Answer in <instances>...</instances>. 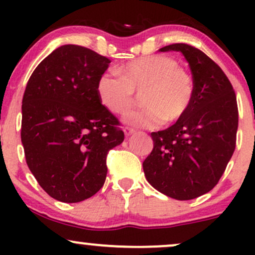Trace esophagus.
<instances>
[{
  "instance_id": "34e87169",
  "label": "esophagus",
  "mask_w": 255,
  "mask_h": 255,
  "mask_svg": "<svg viewBox=\"0 0 255 255\" xmlns=\"http://www.w3.org/2000/svg\"><path fill=\"white\" fill-rule=\"evenodd\" d=\"M124 131H125V135H126V136H130L131 134L135 133V130L131 129V128H128V127H126L125 129H124Z\"/></svg>"
}]
</instances>
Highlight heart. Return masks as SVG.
I'll list each match as a JSON object with an SVG mask.
<instances>
[{"mask_svg": "<svg viewBox=\"0 0 255 255\" xmlns=\"http://www.w3.org/2000/svg\"><path fill=\"white\" fill-rule=\"evenodd\" d=\"M119 75L104 73L97 81L101 103L115 114H127L141 93L142 109L126 116V124L140 128H158L176 122L189 110L195 84L191 73L174 58L153 55L136 58L119 68Z\"/></svg>", "mask_w": 255, "mask_h": 255, "instance_id": "1", "label": "heart"}]
</instances>
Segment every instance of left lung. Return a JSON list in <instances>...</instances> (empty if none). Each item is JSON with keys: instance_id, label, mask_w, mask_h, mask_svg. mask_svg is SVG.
<instances>
[{"instance_id": "obj_1", "label": "left lung", "mask_w": 255, "mask_h": 255, "mask_svg": "<svg viewBox=\"0 0 255 255\" xmlns=\"http://www.w3.org/2000/svg\"><path fill=\"white\" fill-rule=\"evenodd\" d=\"M159 51L182 52L191 67L195 93L182 119L151 133L153 150L142 168L146 180L158 192L176 200H191L218 183L235 151L238 102L221 67L201 50L176 43Z\"/></svg>"}]
</instances>
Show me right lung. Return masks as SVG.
<instances>
[{"label":"right lung","instance_id":"add662e5","mask_svg":"<svg viewBox=\"0 0 255 255\" xmlns=\"http://www.w3.org/2000/svg\"><path fill=\"white\" fill-rule=\"evenodd\" d=\"M109 63L91 49L67 44L44 58L26 85V163L44 191L62 203L83 201L103 187L108 152L125 139L97 93Z\"/></svg>","mask_w":255,"mask_h":255}]
</instances>
